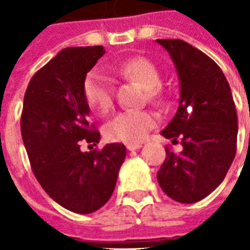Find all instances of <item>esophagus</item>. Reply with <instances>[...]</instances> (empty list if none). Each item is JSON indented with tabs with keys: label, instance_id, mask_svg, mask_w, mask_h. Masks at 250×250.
<instances>
[{
	"label": "esophagus",
	"instance_id": "1",
	"mask_svg": "<svg viewBox=\"0 0 250 250\" xmlns=\"http://www.w3.org/2000/svg\"><path fill=\"white\" fill-rule=\"evenodd\" d=\"M125 147H127L128 151H134V150H139L142 147V145L141 143H128Z\"/></svg>",
	"mask_w": 250,
	"mask_h": 250
}]
</instances>
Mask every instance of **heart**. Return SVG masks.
I'll use <instances>...</instances> for the list:
<instances>
[{
    "label": "heart",
    "mask_w": 250,
    "mask_h": 250,
    "mask_svg": "<svg viewBox=\"0 0 250 250\" xmlns=\"http://www.w3.org/2000/svg\"><path fill=\"white\" fill-rule=\"evenodd\" d=\"M111 69L119 76L139 82L146 88L150 102L162 104L165 91L161 87L162 75L157 64L146 57H131L114 62ZM84 99L89 108L105 115L114 105V85L111 77L103 71H91L83 84ZM157 123L155 116L148 111L128 109L114 116L104 127V135L111 142L135 143L145 139L148 131Z\"/></svg>",
    "instance_id": "heart-1"
}]
</instances>
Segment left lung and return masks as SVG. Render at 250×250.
Returning <instances> with one entry per match:
<instances>
[{
	"mask_svg": "<svg viewBox=\"0 0 250 250\" xmlns=\"http://www.w3.org/2000/svg\"><path fill=\"white\" fill-rule=\"evenodd\" d=\"M178 72L181 99L165 138L184 150L166 147L158 184L170 198L194 204L220 186L237 150V112L224 72L208 55L182 40H157Z\"/></svg>",
	"mask_w": 250,
	"mask_h": 250,
	"instance_id": "1",
	"label": "left lung"
}]
</instances>
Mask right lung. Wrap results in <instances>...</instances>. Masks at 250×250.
<instances>
[{
    "instance_id": "obj_1",
    "label": "right lung",
    "mask_w": 250,
    "mask_h": 250,
    "mask_svg": "<svg viewBox=\"0 0 250 250\" xmlns=\"http://www.w3.org/2000/svg\"><path fill=\"white\" fill-rule=\"evenodd\" d=\"M104 53L100 45L59 52L30 79L21 114V135L36 179L53 201L79 214L108 202L125 158L122 143L80 150L82 141L93 146L100 141L88 122L83 84Z\"/></svg>"
}]
</instances>
